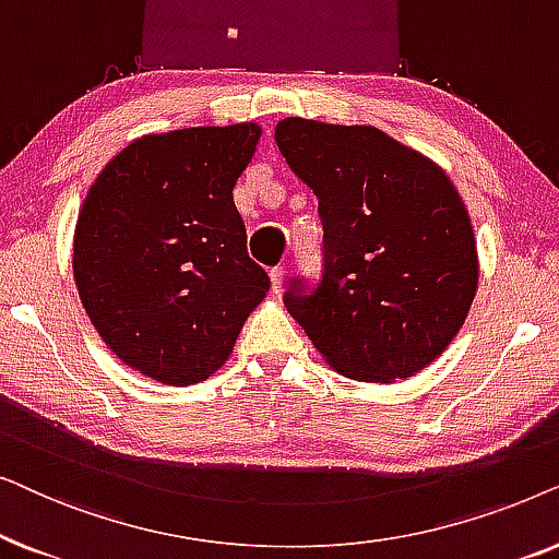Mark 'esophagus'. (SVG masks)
Listing matches in <instances>:
<instances>
[{"mask_svg": "<svg viewBox=\"0 0 559 559\" xmlns=\"http://www.w3.org/2000/svg\"><path fill=\"white\" fill-rule=\"evenodd\" d=\"M270 280H272V293L280 295L282 285H285V270H282V266H274L270 272Z\"/></svg>", "mask_w": 559, "mask_h": 559, "instance_id": "1", "label": "esophagus"}]
</instances>
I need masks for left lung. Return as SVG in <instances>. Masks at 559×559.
<instances>
[{
    "label": "left lung",
    "instance_id": "8db88e82",
    "mask_svg": "<svg viewBox=\"0 0 559 559\" xmlns=\"http://www.w3.org/2000/svg\"><path fill=\"white\" fill-rule=\"evenodd\" d=\"M282 157L318 195L323 280H302L285 308L348 379L423 371L450 346L478 289V251L463 198L440 165L377 127L287 117Z\"/></svg>",
    "mask_w": 559,
    "mask_h": 559
}]
</instances>
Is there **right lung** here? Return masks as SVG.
I'll use <instances>...</instances> for the list:
<instances>
[{
	"label": "right lung",
	"mask_w": 559,
	"mask_h": 559,
	"mask_svg": "<svg viewBox=\"0 0 559 559\" xmlns=\"http://www.w3.org/2000/svg\"><path fill=\"white\" fill-rule=\"evenodd\" d=\"M259 136L249 121L144 134L81 205L73 280L83 310L121 364L159 384L216 373L270 293L234 205Z\"/></svg>",
	"instance_id": "1"
}]
</instances>
